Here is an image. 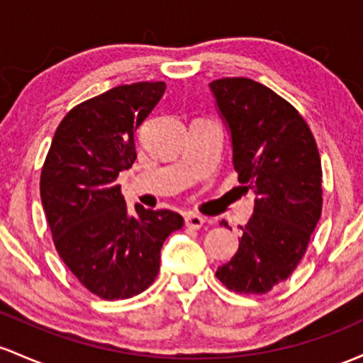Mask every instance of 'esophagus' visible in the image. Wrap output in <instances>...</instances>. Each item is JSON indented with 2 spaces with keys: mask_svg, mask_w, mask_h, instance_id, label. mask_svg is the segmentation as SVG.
<instances>
[{
  "mask_svg": "<svg viewBox=\"0 0 363 363\" xmlns=\"http://www.w3.org/2000/svg\"><path fill=\"white\" fill-rule=\"evenodd\" d=\"M184 222L189 229H200V227L205 224V218L198 213H186Z\"/></svg>",
  "mask_w": 363,
  "mask_h": 363,
  "instance_id": "1",
  "label": "esophagus"
}]
</instances>
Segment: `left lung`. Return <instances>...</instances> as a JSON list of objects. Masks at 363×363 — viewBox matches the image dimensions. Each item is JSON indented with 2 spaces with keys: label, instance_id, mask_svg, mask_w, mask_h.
Instances as JSON below:
<instances>
[{
  "label": "left lung",
  "instance_id": "1",
  "mask_svg": "<svg viewBox=\"0 0 363 363\" xmlns=\"http://www.w3.org/2000/svg\"><path fill=\"white\" fill-rule=\"evenodd\" d=\"M210 91L230 134L238 181L257 196L240 248L215 276L236 293L264 294L291 276L320 218V157L303 117L267 86L227 77Z\"/></svg>",
  "mask_w": 363,
  "mask_h": 363
}]
</instances>
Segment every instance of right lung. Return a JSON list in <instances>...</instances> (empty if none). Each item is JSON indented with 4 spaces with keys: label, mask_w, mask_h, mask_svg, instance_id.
I'll use <instances>...</instances> for the list:
<instances>
[{
    "label": "right lung",
    "mask_w": 363,
    "mask_h": 363,
    "mask_svg": "<svg viewBox=\"0 0 363 363\" xmlns=\"http://www.w3.org/2000/svg\"><path fill=\"white\" fill-rule=\"evenodd\" d=\"M165 82L113 87L60 122L41 172V201L55 248L86 289L103 300L143 293L160 252L184 218L170 210H127L117 177L136 160V133Z\"/></svg>",
    "instance_id": "obj_1"
}]
</instances>
